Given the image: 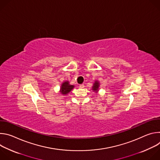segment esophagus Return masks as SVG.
Instances as JSON below:
<instances>
[{"mask_svg":"<svg viewBox=\"0 0 160 160\" xmlns=\"http://www.w3.org/2000/svg\"><path fill=\"white\" fill-rule=\"evenodd\" d=\"M84 84H80V85H79V87L80 88H84Z\"/></svg>","mask_w":160,"mask_h":160,"instance_id":"34e87169","label":"esophagus"}]
</instances>
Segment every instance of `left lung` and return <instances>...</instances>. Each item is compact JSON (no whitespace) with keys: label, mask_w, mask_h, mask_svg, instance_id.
<instances>
[{"label":"left lung","mask_w":160,"mask_h":160,"mask_svg":"<svg viewBox=\"0 0 160 160\" xmlns=\"http://www.w3.org/2000/svg\"><path fill=\"white\" fill-rule=\"evenodd\" d=\"M99 85H100V84H99V81H98V80L95 81V82L94 83V85L92 86V90L94 91V92H98L99 88Z\"/></svg>","instance_id":"1"}]
</instances>
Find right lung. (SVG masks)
Segmentation results:
<instances>
[{
    "mask_svg": "<svg viewBox=\"0 0 160 160\" xmlns=\"http://www.w3.org/2000/svg\"><path fill=\"white\" fill-rule=\"evenodd\" d=\"M74 88V85H70L68 81L64 82L61 86L60 92L62 95H67Z\"/></svg>",
    "mask_w": 160,
    "mask_h": 160,
    "instance_id": "add662e5",
    "label": "right lung"
}]
</instances>
